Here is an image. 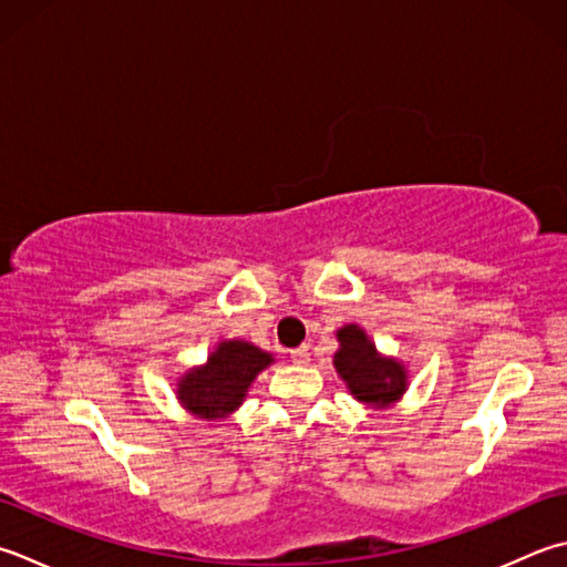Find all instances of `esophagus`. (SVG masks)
I'll list each match as a JSON object with an SVG mask.
<instances>
[{
  "mask_svg": "<svg viewBox=\"0 0 567 567\" xmlns=\"http://www.w3.org/2000/svg\"><path fill=\"white\" fill-rule=\"evenodd\" d=\"M290 359L295 365H307L309 363V347H297L290 351Z\"/></svg>",
  "mask_w": 567,
  "mask_h": 567,
  "instance_id": "1",
  "label": "esophagus"
}]
</instances>
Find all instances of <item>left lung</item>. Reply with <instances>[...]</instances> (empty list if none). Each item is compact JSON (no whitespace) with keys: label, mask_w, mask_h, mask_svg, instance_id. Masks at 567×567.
<instances>
[{"label":"left lung","mask_w":567,"mask_h":567,"mask_svg":"<svg viewBox=\"0 0 567 567\" xmlns=\"http://www.w3.org/2000/svg\"><path fill=\"white\" fill-rule=\"evenodd\" d=\"M339 351L334 353L337 373L357 401L371 408H388L405 393L408 371L401 361L381 357L375 343L359 324L337 331Z\"/></svg>","instance_id":"left-lung-1"}]
</instances>
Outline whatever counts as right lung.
I'll return each mask as SVG.
<instances>
[{"mask_svg": "<svg viewBox=\"0 0 567 567\" xmlns=\"http://www.w3.org/2000/svg\"><path fill=\"white\" fill-rule=\"evenodd\" d=\"M270 363V353L250 341H220L204 365L182 375L176 398L196 417L220 420L240 408L250 383Z\"/></svg>", "mask_w": 567, "mask_h": 567, "instance_id": "add662e5", "label": "right lung"}]
</instances>
